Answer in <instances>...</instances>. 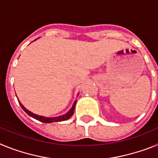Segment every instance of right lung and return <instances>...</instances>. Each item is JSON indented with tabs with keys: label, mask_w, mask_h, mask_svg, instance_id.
I'll list each match as a JSON object with an SVG mask.
<instances>
[{
	"label": "right lung",
	"mask_w": 158,
	"mask_h": 158,
	"mask_svg": "<svg viewBox=\"0 0 158 158\" xmlns=\"http://www.w3.org/2000/svg\"><path fill=\"white\" fill-rule=\"evenodd\" d=\"M18 101H19V105L21 106L22 109H23L25 112L27 113L29 116L35 118V119H37V120L40 121V122L42 123H54V122H62V121H65V120H67V119H69V118L73 115L75 105H76V103H77V100H76L74 101V103H73V104L72 107L69 110V111L65 113V114H64V115H59V116H56V117H45V116H43V115H36V114H35V113L31 112V111H30L29 110H27V108H26V107H25L24 106L20 103V101H19V100H18Z\"/></svg>",
	"instance_id": "obj_1"
}]
</instances>
